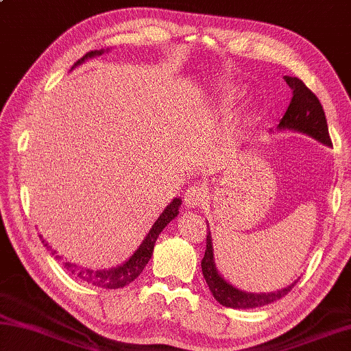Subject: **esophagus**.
Instances as JSON below:
<instances>
[{"label":"esophagus","instance_id":"1","mask_svg":"<svg viewBox=\"0 0 351 351\" xmlns=\"http://www.w3.org/2000/svg\"><path fill=\"white\" fill-rule=\"evenodd\" d=\"M207 199V190L204 186L199 184H195V186L189 187L184 193V202H186L187 207H199L202 202Z\"/></svg>","mask_w":351,"mask_h":351}]
</instances>
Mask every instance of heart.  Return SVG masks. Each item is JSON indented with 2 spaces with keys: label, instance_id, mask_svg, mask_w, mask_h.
I'll use <instances>...</instances> for the list:
<instances>
[{
  "label": "heart",
  "instance_id": "heart-1",
  "mask_svg": "<svg viewBox=\"0 0 351 351\" xmlns=\"http://www.w3.org/2000/svg\"><path fill=\"white\" fill-rule=\"evenodd\" d=\"M234 99H237V92L234 90H227L224 95H222V103L227 106L232 104Z\"/></svg>",
  "mask_w": 351,
  "mask_h": 351
}]
</instances>
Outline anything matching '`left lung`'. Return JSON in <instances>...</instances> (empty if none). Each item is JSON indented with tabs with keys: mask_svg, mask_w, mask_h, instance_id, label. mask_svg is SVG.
Wrapping results in <instances>:
<instances>
[{
	"mask_svg": "<svg viewBox=\"0 0 351 351\" xmlns=\"http://www.w3.org/2000/svg\"><path fill=\"white\" fill-rule=\"evenodd\" d=\"M285 82L293 90V97L289 109L284 113L282 119L279 121L276 130L299 132L316 139L317 143H321L324 145H331L326 113H324L322 106L316 95L311 92L301 80L295 78V76H285ZM201 267L204 279H206L213 298L221 305L230 308L263 307V305L279 301V299L284 298L296 284L295 281L293 284L287 285L285 289L271 293H248L237 289V287L232 285L230 282H227L226 279L221 276L218 269H216L213 256V242L210 230L207 233L206 254H204V258L201 261Z\"/></svg>",
	"mask_w": 351,
	"mask_h": 351,
	"instance_id": "left-lung-1",
	"label": "left lung"
}]
</instances>
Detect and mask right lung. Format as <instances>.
I'll return each instance as SVG.
<instances>
[{
    "label": "right lung",
    "mask_w": 351,
    "mask_h": 351,
    "mask_svg": "<svg viewBox=\"0 0 351 351\" xmlns=\"http://www.w3.org/2000/svg\"><path fill=\"white\" fill-rule=\"evenodd\" d=\"M103 53H104V49L95 50V52H88L87 55L82 56L81 60L76 61L72 69L82 64V62L88 58H95V56H101ZM181 204H182V201L180 199V197H175V199L164 208V212L159 215V218L155 221V224L152 226V228L147 233V237H145L144 241L141 242V245H139L135 250V253H133L132 256L121 265L112 267V269H109V270H106V269L104 270H92V269H87V267H81L75 263H70V261L66 259V261H62V267H64L70 275L78 278L80 281L95 285V287H101V289L114 290V289H121V287L129 285L132 281H135V279L141 275L144 267L149 264L152 254H154V247H155V242L159 237V233L164 230L165 226L170 224V222L176 218L178 213H180ZM40 239L43 244L47 247V250L52 254H55L56 259L58 261L62 259V256L56 254V250H53V248L43 239L41 234H40Z\"/></svg>",
    "instance_id": "right-lung-1"
}]
</instances>
